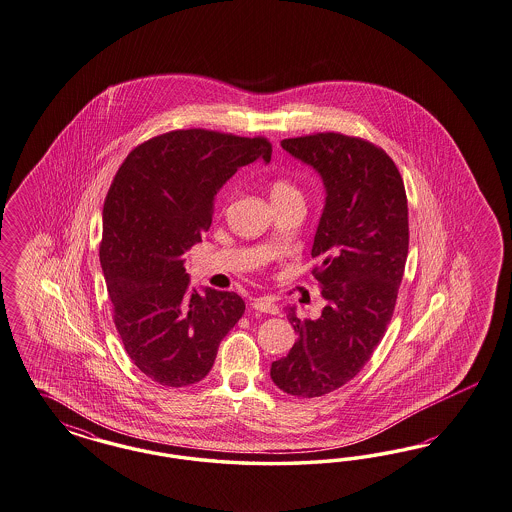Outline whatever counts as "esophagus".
Masks as SVG:
<instances>
[{
	"label": "esophagus",
	"mask_w": 512,
	"mask_h": 512,
	"mask_svg": "<svg viewBox=\"0 0 512 512\" xmlns=\"http://www.w3.org/2000/svg\"><path fill=\"white\" fill-rule=\"evenodd\" d=\"M251 306L255 308V310H259V312H265V314H272V316H276V314H280V308H278V304L276 302H272L270 299H255L251 302Z\"/></svg>",
	"instance_id": "esophagus-1"
}]
</instances>
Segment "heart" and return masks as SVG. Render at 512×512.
Returning a JSON list of instances; mask_svg holds the SVG:
<instances>
[{
  "label": "heart",
  "mask_w": 512,
  "mask_h": 512,
  "mask_svg": "<svg viewBox=\"0 0 512 512\" xmlns=\"http://www.w3.org/2000/svg\"><path fill=\"white\" fill-rule=\"evenodd\" d=\"M270 200L272 204L287 202V200H302V193L291 179L278 177L270 183Z\"/></svg>",
  "instance_id": "1"
}]
</instances>
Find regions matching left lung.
<instances>
[{
  "label": "left lung",
  "mask_w": 512,
  "mask_h": 512,
  "mask_svg": "<svg viewBox=\"0 0 512 512\" xmlns=\"http://www.w3.org/2000/svg\"><path fill=\"white\" fill-rule=\"evenodd\" d=\"M325 185L312 274L327 300L318 319L289 323L299 340L274 361L270 378L287 395L312 399L348 384L384 338L408 255L405 183L374 143L338 132L282 141Z\"/></svg>",
  "instance_id": "1"
}]
</instances>
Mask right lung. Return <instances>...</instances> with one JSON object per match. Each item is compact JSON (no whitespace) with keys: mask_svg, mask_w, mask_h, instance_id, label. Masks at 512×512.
Here are the masks:
<instances>
[{"mask_svg":"<svg viewBox=\"0 0 512 512\" xmlns=\"http://www.w3.org/2000/svg\"><path fill=\"white\" fill-rule=\"evenodd\" d=\"M270 157L261 136L172 130L134 147L113 177L100 244L107 295L128 357L160 386L200 382L246 310L232 291L189 289L183 253L202 242L238 168Z\"/></svg>","mask_w":512,"mask_h":512,"instance_id":"obj_1","label":"right lung"}]
</instances>
